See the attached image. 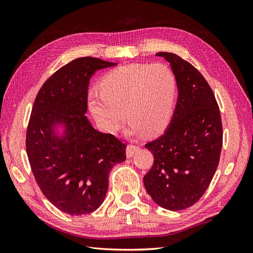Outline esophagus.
Segmentation results:
<instances>
[{
	"label": "esophagus",
	"instance_id": "esophagus-1",
	"mask_svg": "<svg viewBox=\"0 0 253 253\" xmlns=\"http://www.w3.org/2000/svg\"><path fill=\"white\" fill-rule=\"evenodd\" d=\"M139 147H137V145H134V144H128L127 148H126V156L129 158L132 157L136 152L139 151Z\"/></svg>",
	"mask_w": 253,
	"mask_h": 253
}]
</instances>
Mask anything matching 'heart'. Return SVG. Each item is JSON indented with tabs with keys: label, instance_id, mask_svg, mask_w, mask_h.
<instances>
[{
	"label": "heart",
	"instance_id": "obj_1",
	"mask_svg": "<svg viewBox=\"0 0 253 253\" xmlns=\"http://www.w3.org/2000/svg\"><path fill=\"white\" fill-rule=\"evenodd\" d=\"M177 81L171 68L162 63H132L106 74L100 88L88 93L89 110L104 132L115 133L125 115L129 134L141 131L156 135L169 126L173 117Z\"/></svg>",
	"mask_w": 253,
	"mask_h": 253
}]
</instances>
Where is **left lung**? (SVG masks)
<instances>
[{
	"label": "left lung",
	"instance_id": "1",
	"mask_svg": "<svg viewBox=\"0 0 253 253\" xmlns=\"http://www.w3.org/2000/svg\"><path fill=\"white\" fill-rule=\"evenodd\" d=\"M170 63L177 81L178 99L164 135L144 145L154 164L144 175L148 194L171 211L200 201L215 173L223 126L216 99L203 75L172 52H157Z\"/></svg>",
	"mask_w": 253,
	"mask_h": 253
}]
</instances>
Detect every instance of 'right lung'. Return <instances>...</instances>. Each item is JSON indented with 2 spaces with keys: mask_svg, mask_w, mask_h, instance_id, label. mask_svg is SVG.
Returning <instances> with one entry per match:
<instances>
[{
  "mask_svg": "<svg viewBox=\"0 0 253 253\" xmlns=\"http://www.w3.org/2000/svg\"><path fill=\"white\" fill-rule=\"evenodd\" d=\"M116 64L93 57L73 60L45 81L30 114L26 152L36 181L56 208L71 215L100 207L112 168L126 159V144L98 132L85 116L90 77ZM58 126L65 127L62 135Z\"/></svg>",
  "mask_w": 253,
  "mask_h": 253,
  "instance_id": "1",
  "label": "right lung"
}]
</instances>
